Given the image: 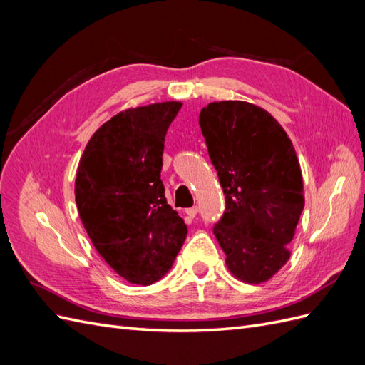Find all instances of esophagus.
<instances>
[{
	"label": "esophagus",
	"mask_w": 365,
	"mask_h": 365,
	"mask_svg": "<svg viewBox=\"0 0 365 365\" xmlns=\"http://www.w3.org/2000/svg\"><path fill=\"white\" fill-rule=\"evenodd\" d=\"M185 213H187V216H189V217H195L196 213H197V207L193 205V207H190V208H187Z\"/></svg>",
	"instance_id": "34e87169"
}]
</instances>
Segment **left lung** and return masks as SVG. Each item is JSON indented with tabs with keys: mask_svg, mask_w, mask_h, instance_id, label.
<instances>
[{
	"mask_svg": "<svg viewBox=\"0 0 365 365\" xmlns=\"http://www.w3.org/2000/svg\"><path fill=\"white\" fill-rule=\"evenodd\" d=\"M200 126L225 195L213 233L227 267L247 283L267 282L289 260L304 208L295 149L277 120L247 102L208 103Z\"/></svg>",
	"mask_w": 365,
	"mask_h": 365,
	"instance_id": "left-lung-1",
	"label": "left lung"
}]
</instances>
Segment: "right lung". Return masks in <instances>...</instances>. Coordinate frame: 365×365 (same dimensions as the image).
<instances>
[{
	"label": "right lung",
	"mask_w": 365,
	"mask_h": 365,
	"mask_svg": "<svg viewBox=\"0 0 365 365\" xmlns=\"http://www.w3.org/2000/svg\"><path fill=\"white\" fill-rule=\"evenodd\" d=\"M182 103L114 115L88 141L76 176V204L93 245L118 275L152 284L172 268L187 227L161 181L164 138Z\"/></svg>",
	"instance_id": "add662e5"
}]
</instances>
